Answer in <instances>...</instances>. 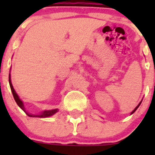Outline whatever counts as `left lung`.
Returning a JSON list of instances; mask_svg holds the SVG:
<instances>
[{
    "label": "left lung",
    "mask_w": 155,
    "mask_h": 155,
    "mask_svg": "<svg viewBox=\"0 0 155 155\" xmlns=\"http://www.w3.org/2000/svg\"><path fill=\"white\" fill-rule=\"evenodd\" d=\"M140 103H141V102H140V103H139V105H137V107H136V108H135V109H134V111H133L132 113H131V114H133V113H134V112H135V111H136V110H137V108H138V107H139V106H140Z\"/></svg>",
    "instance_id": "1"
}]
</instances>
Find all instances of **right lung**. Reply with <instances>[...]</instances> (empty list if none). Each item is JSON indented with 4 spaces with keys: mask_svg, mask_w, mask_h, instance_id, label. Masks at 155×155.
Returning a JSON list of instances; mask_svg holds the SVG:
<instances>
[{
    "mask_svg": "<svg viewBox=\"0 0 155 155\" xmlns=\"http://www.w3.org/2000/svg\"><path fill=\"white\" fill-rule=\"evenodd\" d=\"M9 84H10L11 90H12V94H13L14 98H15V100L16 103L18 104V105L19 107L21 108L22 110L25 111L23 102H21V99L18 98L17 93L15 92V89H14L13 86H12V81H11L10 74H9ZM57 112V109H53V110H47V111H44L43 113H42V114H41V115H31V114H28V113H27L26 112H25V113H26V114L28 115V116H31V117H48V116H53V115L55 114Z\"/></svg>",
    "mask_w": 155,
    "mask_h": 155,
    "instance_id": "add662e5",
    "label": "right lung"
}]
</instances>
